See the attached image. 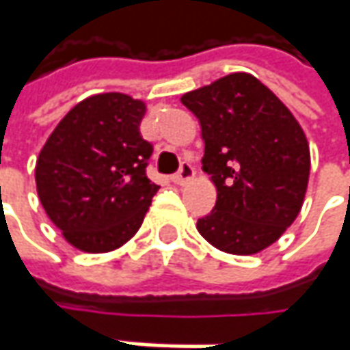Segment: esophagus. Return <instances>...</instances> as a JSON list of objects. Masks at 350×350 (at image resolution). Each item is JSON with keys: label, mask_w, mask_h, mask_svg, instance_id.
<instances>
[{"label": "esophagus", "mask_w": 350, "mask_h": 350, "mask_svg": "<svg viewBox=\"0 0 350 350\" xmlns=\"http://www.w3.org/2000/svg\"><path fill=\"white\" fill-rule=\"evenodd\" d=\"M193 174H196L193 166H191L189 163H182L180 170H178V174L172 176V182H174V184H178V186H184V184H187V182L193 178Z\"/></svg>", "instance_id": "esophagus-1"}]
</instances>
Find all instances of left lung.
Instances as JSON below:
<instances>
[{"instance_id":"8db88e82","label":"left lung","mask_w":350,"mask_h":350,"mask_svg":"<svg viewBox=\"0 0 350 350\" xmlns=\"http://www.w3.org/2000/svg\"><path fill=\"white\" fill-rule=\"evenodd\" d=\"M180 100L198 116L203 172L217 187L215 209L198 221L199 234L234 256L269 247L304 203L310 178L304 129L250 73H230Z\"/></svg>"}]
</instances>
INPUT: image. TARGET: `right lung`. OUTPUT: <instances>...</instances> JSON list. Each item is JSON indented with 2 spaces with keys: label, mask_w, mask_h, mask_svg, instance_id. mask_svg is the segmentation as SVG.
I'll return each mask as SVG.
<instances>
[{
  "label": "right lung",
  "mask_w": 350,
  "mask_h": 350,
  "mask_svg": "<svg viewBox=\"0 0 350 350\" xmlns=\"http://www.w3.org/2000/svg\"><path fill=\"white\" fill-rule=\"evenodd\" d=\"M147 104L103 92L75 104L46 139L34 180L44 211L73 247L106 254L133 238L159 186L145 174Z\"/></svg>",
  "instance_id": "right-lung-1"
}]
</instances>
